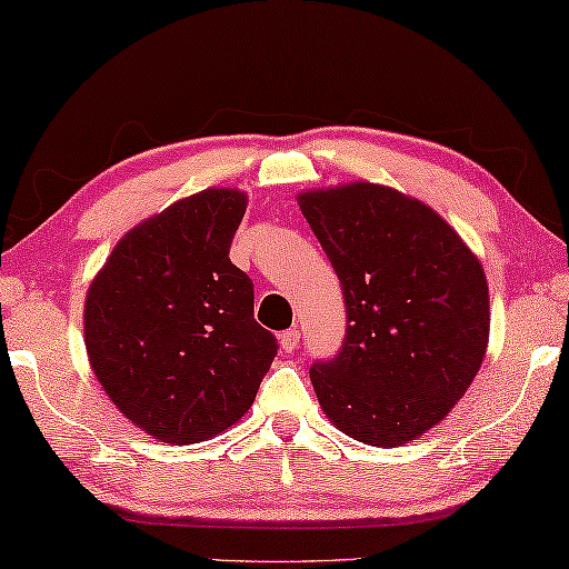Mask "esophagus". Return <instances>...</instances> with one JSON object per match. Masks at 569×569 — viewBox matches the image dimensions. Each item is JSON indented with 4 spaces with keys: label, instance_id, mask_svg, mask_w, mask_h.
<instances>
[{
    "label": "esophagus",
    "instance_id": "1",
    "mask_svg": "<svg viewBox=\"0 0 569 569\" xmlns=\"http://www.w3.org/2000/svg\"><path fill=\"white\" fill-rule=\"evenodd\" d=\"M297 346H300V330L297 328L284 330L282 335H279V348H282L284 352H295Z\"/></svg>",
    "mask_w": 569,
    "mask_h": 569
}]
</instances>
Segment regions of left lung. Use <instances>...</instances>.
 <instances>
[{
  "label": "left lung",
  "instance_id": "8db88e82",
  "mask_svg": "<svg viewBox=\"0 0 569 569\" xmlns=\"http://www.w3.org/2000/svg\"><path fill=\"white\" fill-rule=\"evenodd\" d=\"M340 277L346 340L310 368L330 423L368 446H400L443 421L489 342L477 254L439 213L390 186L356 181L297 197Z\"/></svg>",
  "mask_w": 569,
  "mask_h": 569
}]
</instances>
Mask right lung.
<instances>
[{
  "instance_id": "1",
  "label": "right lung",
  "mask_w": 569,
  "mask_h": 569,
  "mask_svg": "<svg viewBox=\"0 0 569 569\" xmlns=\"http://www.w3.org/2000/svg\"><path fill=\"white\" fill-rule=\"evenodd\" d=\"M247 197L207 189L138 223L86 297V348L102 390L163 443H199L244 416L277 356L254 284L229 249Z\"/></svg>"
}]
</instances>
